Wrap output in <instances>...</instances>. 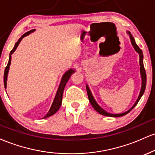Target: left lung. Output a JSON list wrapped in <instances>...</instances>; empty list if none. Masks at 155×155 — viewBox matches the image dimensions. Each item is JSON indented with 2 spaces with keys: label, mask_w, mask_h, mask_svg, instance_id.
Wrapping results in <instances>:
<instances>
[{
  "label": "left lung",
  "mask_w": 155,
  "mask_h": 155,
  "mask_svg": "<svg viewBox=\"0 0 155 155\" xmlns=\"http://www.w3.org/2000/svg\"><path fill=\"white\" fill-rule=\"evenodd\" d=\"M127 33L130 35V40H131V43H132L133 47H134V49H136V51L139 54V58H140V74H141V78H142V86H141V89H140V94L139 95H138V99H137V101H136V103H135V104L133 105L132 106V108H130L126 112H124V113H122V114H110V113H108V112H106V111H104V109H103L100 106H99L98 104L96 103V101H95V99H94L93 96L92 95V93L91 92H90V89L87 86V95H88V98H89V101H90V104L92 106V107L95 108V110L96 111L98 112L99 114H101L104 115V116H107V117H122V116H124V115L127 114V113H129L130 111H131V110L133 109V108L135 107V106H136L137 104L138 103V101L140 99V97H141V96L143 95V92L145 91V88H146V84H147V74H146V71H145V68H144V66H143V52H142V50L140 49L139 47H138V45H137L136 41H135L134 40V38L133 37L132 34H131L130 32H127Z\"/></svg>",
  "instance_id": "1"
}]
</instances>
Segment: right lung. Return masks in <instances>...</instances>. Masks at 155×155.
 Wrapping results in <instances>:
<instances>
[{
  "label": "right lung",
  "instance_id": "obj_1",
  "mask_svg": "<svg viewBox=\"0 0 155 155\" xmlns=\"http://www.w3.org/2000/svg\"><path fill=\"white\" fill-rule=\"evenodd\" d=\"M33 31H34V30H31V31L27 32V33H25V34H23L22 36H21V38L19 39L18 41H17V43L15 44V47H14L13 49L11 51L10 54H9V60H8V64H7L6 68H5L4 76H3V82H4L5 88H6L7 76H8V69H9V66H10V64H11V60H12V56H11V55L13 54L14 51L16 50L17 46H18L19 44L20 43V41H22V39L24 38L25 36L29 35L30 33H31V32H33ZM74 72H75V71H74V69H70V70L68 71L65 73V74H64L63 78H62V79H61V82H60V86H59V87H58V92H57L56 95H55L54 101H53L52 105H51L50 109H49V111H48V113L47 114H46L45 116L44 117L43 119H45V118H47V117H49L51 116V115H53L54 114H55L57 111H58V109H59L60 106H61V104H62V98H63V91H64V88H65V84H66L67 81H68L69 79H70L71 76Z\"/></svg>",
  "mask_w": 155,
  "mask_h": 155
}]
</instances>
